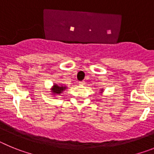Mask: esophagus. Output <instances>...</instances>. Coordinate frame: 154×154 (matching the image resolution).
<instances>
[{"instance_id":"34e87169","label":"esophagus","mask_w":154,"mask_h":154,"mask_svg":"<svg viewBox=\"0 0 154 154\" xmlns=\"http://www.w3.org/2000/svg\"><path fill=\"white\" fill-rule=\"evenodd\" d=\"M79 84L80 85H84L85 84V81H80L79 82Z\"/></svg>"}]
</instances>
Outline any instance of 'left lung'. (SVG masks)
<instances>
[{
	"mask_svg": "<svg viewBox=\"0 0 154 154\" xmlns=\"http://www.w3.org/2000/svg\"><path fill=\"white\" fill-rule=\"evenodd\" d=\"M101 91H103V89H102V90H101Z\"/></svg>",
	"mask_w": 154,
	"mask_h": 154,
	"instance_id": "8db88e82",
	"label": "left lung"
}]
</instances>
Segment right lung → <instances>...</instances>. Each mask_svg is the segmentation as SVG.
<instances>
[{
    "label": "right lung",
    "instance_id": "add662e5",
    "mask_svg": "<svg viewBox=\"0 0 154 154\" xmlns=\"http://www.w3.org/2000/svg\"><path fill=\"white\" fill-rule=\"evenodd\" d=\"M65 89H66V86H62V85H58L57 84H55V85H53L52 89H51V92L54 95H59Z\"/></svg>",
    "mask_w": 154,
    "mask_h": 154
}]
</instances>
